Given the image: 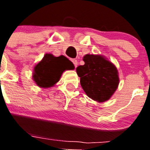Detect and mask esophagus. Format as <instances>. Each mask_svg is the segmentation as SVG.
Segmentation results:
<instances>
[{"label": "esophagus", "instance_id": "obj_1", "mask_svg": "<svg viewBox=\"0 0 150 150\" xmlns=\"http://www.w3.org/2000/svg\"><path fill=\"white\" fill-rule=\"evenodd\" d=\"M72 62H73V64H74V67H77V60H76V59H72Z\"/></svg>", "mask_w": 150, "mask_h": 150}]
</instances>
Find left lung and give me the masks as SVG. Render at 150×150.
<instances>
[{"instance_id":"left-lung-1","label":"left lung","mask_w":150,"mask_h":150,"mask_svg":"<svg viewBox=\"0 0 150 150\" xmlns=\"http://www.w3.org/2000/svg\"><path fill=\"white\" fill-rule=\"evenodd\" d=\"M83 61L85 64L78 66L76 73L86 94L98 102L110 99L120 81L116 67L101 55L88 54Z\"/></svg>"}]
</instances>
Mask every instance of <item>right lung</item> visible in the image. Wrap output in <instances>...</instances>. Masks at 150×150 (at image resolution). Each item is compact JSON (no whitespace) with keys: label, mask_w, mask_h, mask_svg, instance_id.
Masks as SVG:
<instances>
[{"label":"right lung","mask_w":150,"mask_h":150,"mask_svg":"<svg viewBox=\"0 0 150 150\" xmlns=\"http://www.w3.org/2000/svg\"><path fill=\"white\" fill-rule=\"evenodd\" d=\"M74 68L73 63L66 57H55L51 54H46L42 61L34 67L33 78L38 86L49 88L59 81L65 70Z\"/></svg>","instance_id":"right-lung-1"}]
</instances>
